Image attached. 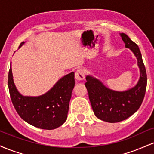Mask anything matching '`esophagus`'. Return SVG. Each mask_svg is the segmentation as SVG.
Listing matches in <instances>:
<instances>
[{
    "label": "esophagus",
    "instance_id": "34e87169",
    "mask_svg": "<svg viewBox=\"0 0 154 154\" xmlns=\"http://www.w3.org/2000/svg\"><path fill=\"white\" fill-rule=\"evenodd\" d=\"M85 78V74L82 69L77 70L75 72V79L77 81H81Z\"/></svg>",
    "mask_w": 154,
    "mask_h": 154
}]
</instances>
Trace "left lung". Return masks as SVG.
Wrapping results in <instances>:
<instances>
[{
	"mask_svg": "<svg viewBox=\"0 0 154 154\" xmlns=\"http://www.w3.org/2000/svg\"><path fill=\"white\" fill-rule=\"evenodd\" d=\"M125 47L133 53L137 60L140 78L134 87L125 91H116L107 88L98 79L91 75L86 77L87 88L92 109L96 117L110 123L128 119L138 110L146 93L147 75L137 45L125 33L120 34Z\"/></svg>",
	"mask_w": 154,
	"mask_h": 154,
	"instance_id": "1",
	"label": "left lung"
}]
</instances>
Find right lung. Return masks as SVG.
<instances>
[{
    "label": "right lung",
    "mask_w": 154,
    "mask_h": 154,
    "mask_svg": "<svg viewBox=\"0 0 154 154\" xmlns=\"http://www.w3.org/2000/svg\"><path fill=\"white\" fill-rule=\"evenodd\" d=\"M75 85V72H71L59 79L45 94L24 96L16 88L11 67L8 72V89L17 112L26 122L44 130H54L65 122Z\"/></svg>",
    "instance_id": "right-lung-1"
}]
</instances>
